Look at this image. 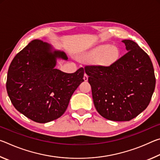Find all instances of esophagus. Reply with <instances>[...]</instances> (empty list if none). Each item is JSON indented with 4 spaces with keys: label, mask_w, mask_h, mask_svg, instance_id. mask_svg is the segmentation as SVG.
<instances>
[{
    "label": "esophagus",
    "mask_w": 160,
    "mask_h": 160,
    "mask_svg": "<svg viewBox=\"0 0 160 160\" xmlns=\"http://www.w3.org/2000/svg\"><path fill=\"white\" fill-rule=\"evenodd\" d=\"M83 79H84V80H85V81H88V75H87L86 73H85V75H84Z\"/></svg>",
    "instance_id": "obj_1"
}]
</instances>
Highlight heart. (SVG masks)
<instances>
[{
    "label": "heart",
    "mask_w": 160,
    "mask_h": 160,
    "mask_svg": "<svg viewBox=\"0 0 160 160\" xmlns=\"http://www.w3.org/2000/svg\"><path fill=\"white\" fill-rule=\"evenodd\" d=\"M119 55L118 48L110 45L99 46L84 56V59L90 62H98L104 65H110L117 60Z\"/></svg>",
    "instance_id": "1"
}]
</instances>
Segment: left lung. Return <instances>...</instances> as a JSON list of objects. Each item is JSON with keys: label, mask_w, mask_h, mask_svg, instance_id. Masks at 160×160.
I'll use <instances>...</instances> for the list:
<instances>
[{"label": "left lung", "mask_w": 160, "mask_h": 160, "mask_svg": "<svg viewBox=\"0 0 160 160\" xmlns=\"http://www.w3.org/2000/svg\"><path fill=\"white\" fill-rule=\"evenodd\" d=\"M122 42L128 52L112 65L85 67L97 111L114 121H130L143 112L156 82L148 54L132 40Z\"/></svg>", "instance_id": "1"}]
</instances>
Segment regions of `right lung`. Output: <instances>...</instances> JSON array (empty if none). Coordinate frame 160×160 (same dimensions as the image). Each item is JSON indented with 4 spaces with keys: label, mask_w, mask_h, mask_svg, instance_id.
Returning <instances> with one entry per match:
<instances>
[{
    "label": "right lung",
    "mask_w": 160,
    "mask_h": 160,
    "mask_svg": "<svg viewBox=\"0 0 160 160\" xmlns=\"http://www.w3.org/2000/svg\"><path fill=\"white\" fill-rule=\"evenodd\" d=\"M57 58L68 60L63 51L35 39L10 65L6 82L9 98L19 112L35 122L45 123L61 117L84 81L83 68L66 73L55 68Z\"/></svg>",
    "instance_id": "add662e5"
}]
</instances>
